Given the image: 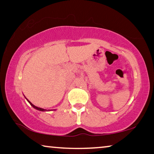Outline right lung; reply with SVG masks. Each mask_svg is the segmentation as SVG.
<instances>
[{
	"mask_svg": "<svg viewBox=\"0 0 154 154\" xmlns=\"http://www.w3.org/2000/svg\"><path fill=\"white\" fill-rule=\"evenodd\" d=\"M27 100L28 101V103H29L30 104V105H32V106H33V107H34V108H35V109H37V110H38V111H47V110H46V109H42V108H39V107H37V106H35V105H32V103H31L30 102V101L28 100V99H27ZM48 111H49V110H48Z\"/></svg>",
	"mask_w": 154,
	"mask_h": 154,
	"instance_id": "obj_1",
	"label": "right lung"
}]
</instances>
